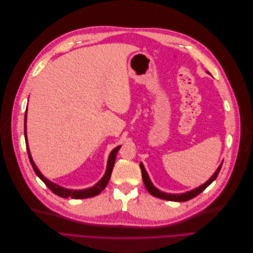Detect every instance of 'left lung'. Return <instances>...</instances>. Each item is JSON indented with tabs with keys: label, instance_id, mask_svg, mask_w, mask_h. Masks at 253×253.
I'll return each instance as SVG.
<instances>
[{
	"label": "left lung",
	"instance_id": "8db88e82",
	"mask_svg": "<svg viewBox=\"0 0 253 253\" xmlns=\"http://www.w3.org/2000/svg\"><path fill=\"white\" fill-rule=\"evenodd\" d=\"M221 165H223V163H221V164L219 165V167L217 168V170L215 171V173H214V174L211 176V178H210L208 181H207V182H205L204 185L200 186V187L194 189V190H191V191H189V192L181 193V194H170V193H165V192H162V191H159L157 188H155L154 186H153L152 181L150 180L149 175H148L147 171H145L144 167H143V165H142L141 163H140V169H141L143 183H144L145 188H147V190L149 191V193H150L151 195L155 196V197H159V198H162V200H166V201H172V202H187V201H189V200H192L193 197L197 196L201 192H203V191H204L207 187H208L212 181L215 180V178L217 177V175H218V173H219V171H220Z\"/></svg>",
	"mask_w": 253,
	"mask_h": 253
}]
</instances>
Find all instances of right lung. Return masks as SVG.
Returning <instances> with one entry per match:
<instances>
[{
    "label": "right lung",
    "instance_id": "1",
    "mask_svg": "<svg viewBox=\"0 0 253 253\" xmlns=\"http://www.w3.org/2000/svg\"><path fill=\"white\" fill-rule=\"evenodd\" d=\"M27 112V110H26ZM26 118H27V114L25 113V121H24V135H25V141H26V149H27V153H28V157L30 160V164L33 166V169L36 172V174L39 176L40 179L45 183V185L47 186V188L52 191L53 193L57 194L60 197H63V198H68V197H72L75 198V200H82V198H88V197H93L98 195L99 193L101 192L102 190H104V188L108 185V182L111 178V174L113 171V168L115 165V159H116V155H117V152L120 149V145L117 148H115L109 156V160H108V167H106V171L105 174L103 175V177L99 180L94 187L91 188H87V189H83V190H71V189H65L63 187H60L56 183H53L51 181H49L47 178H45L44 176L42 175V173L38 169L37 166L35 165L34 160L32 158V155H30V152H29V148H28V143H27V135H26Z\"/></svg>",
    "mask_w": 253,
    "mask_h": 253
}]
</instances>
